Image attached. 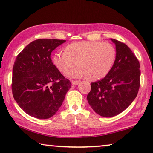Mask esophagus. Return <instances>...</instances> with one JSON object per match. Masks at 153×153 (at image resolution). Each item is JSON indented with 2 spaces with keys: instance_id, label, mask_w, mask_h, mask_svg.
<instances>
[{
  "instance_id": "obj_1",
  "label": "esophagus",
  "mask_w": 153,
  "mask_h": 153,
  "mask_svg": "<svg viewBox=\"0 0 153 153\" xmlns=\"http://www.w3.org/2000/svg\"><path fill=\"white\" fill-rule=\"evenodd\" d=\"M79 83V81H76V80H72V81H71V84H72V85H75V86L77 85Z\"/></svg>"
}]
</instances>
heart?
I'll return each instance as SVG.
<instances>
[{"instance_id": "heart-1", "label": "heart", "mask_w": 153, "mask_h": 153, "mask_svg": "<svg viewBox=\"0 0 153 153\" xmlns=\"http://www.w3.org/2000/svg\"><path fill=\"white\" fill-rule=\"evenodd\" d=\"M115 49L108 43L79 42L68 44L64 51H59L53 57L59 71L65 73L74 65L73 71L66 73L69 77L87 76L89 80H98L110 71L115 60Z\"/></svg>"}]
</instances>
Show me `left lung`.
I'll return each mask as SVG.
<instances>
[{
  "mask_svg": "<svg viewBox=\"0 0 153 153\" xmlns=\"http://www.w3.org/2000/svg\"><path fill=\"white\" fill-rule=\"evenodd\" d=\"M116 46V58L104 78L91 83L87 95L90 106L103 117L117 116L128 108L137 97L140 86V64L130 48L110 39Z\"/></svg>",
  "mask_w": 153,
  "mask_h": 153,
  "instance_id": "1",
  "label": "left lung"
}]
</instances>
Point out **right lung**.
Instances as JSON below:
<instances>
[{"instance_id": "right-lung-1", "label": "right lung", "mask_w": 153, "mask_h": 153, "mask_svg": "<svg viewBox=\"0 0 153 153\" xmlns=\"http://www.w3.org/2000/svg\"><path fill=\"white\" fill-rule=\"evenodd\" d=\"M65 40L40 39L29 44L13 66L12 94L19 106L39 119L52 117L61 105L71 83L53 64L51 54Z\"/></svg>"}]
</instances>
